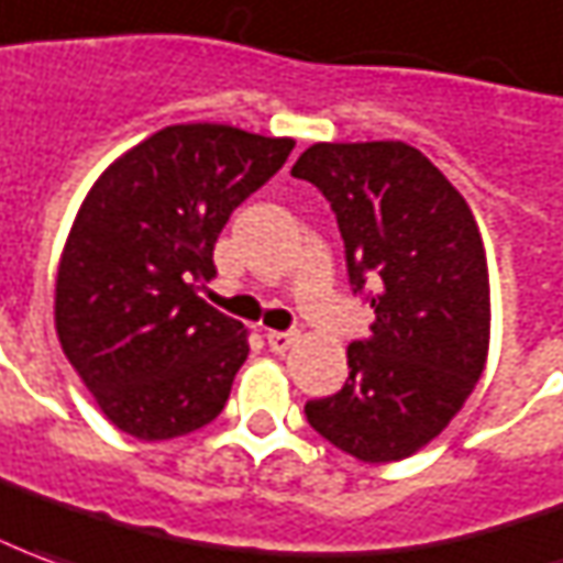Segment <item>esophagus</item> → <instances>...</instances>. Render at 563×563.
Segmentation results:
<instances>
[{"label":"esophagus","instance_id":"1","mask_svg":"<svg viewBox=\"0 0 563 563\" xmlns=\"http://www.w3.org/2000/svg\"><path fill=\"white\" fill-rule=\"evenodd\" d=\"M265 339H267V347H271V351L283 354V351H289V347L296 345L298 332L296 330H271Z\"/></svg>","mask_w":563,"mask_h":563}]
</instances>
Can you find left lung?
<instances>
[{"instance_id": "8db88e82", "label": "left lung", "mask_w": 563, "mask_h": 563, "mask_svg": "<svg viewBox=\"0 0 563 563\" xmlns=\"http://www.w3.org/2000/svg\"><path fill=\"white\" fill-rule=\"evenodd\" d=\"M292 175L330 200L369 339L347 345L342 391L305 404L311 428L361 462L434 441L487 363L490 277L468 202L404 141L313 144Z\"/></svg>"}]
</instances>
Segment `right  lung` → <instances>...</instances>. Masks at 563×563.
<instances>
[{"mask_svg":"<svg viewBox=\"0 0 563 563\" xmlns=\"http://www.w3.org/2000/svg\"><path fill=\"white\" fill-rule=\"evenodd\" d=\"M292 137L169 125L122 153L73 221L55 327L73 369L113 426L169 441L224 410L250 345L240 320L197 289L231 212L277 175Z\"/></svg>","mask_w":563,"mask_h":563,"instance_id":"1","label":"right lung"}]
</instances>
